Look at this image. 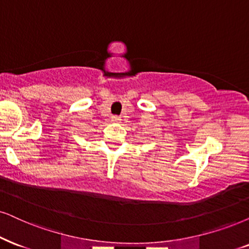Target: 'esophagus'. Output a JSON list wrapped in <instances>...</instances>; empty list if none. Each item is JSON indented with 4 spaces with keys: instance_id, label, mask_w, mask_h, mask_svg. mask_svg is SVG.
<instances>
[{
    "instance_id": "esophagus-1",
    "label": "esophagus",
    "mask_w": 249,
    "mask_h": 249,
    "mask_svg": "<svg viewBox=\"0 0 249 249\" xmlns=\"http://www.w3.org/2000/svg\"><path fill=\"white\" fill-rule=\"evenodd\" d=\"M111 122L119 123V122H121V117H119V116H112V117H111Z\"/></svg>"
}]
</instances>
